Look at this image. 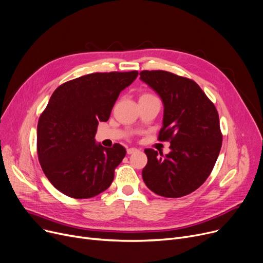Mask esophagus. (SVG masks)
I'll return each mask as SVG.
<instances>
[{"instance_id":"obj_1","label":"esophagus","mask_w":263,"mask_h":263,"mask_svg":"<svg viewBox=\"0 0 263 263\" xmlns=\"http://www.w3.org/2000/svg\"><path fill=\"white\" fill-rule=\"evenodd\" d=\"M137 151H139V149H137V148H128L127 149V154L128 155H133V154L137 153Z\"/></svg>"}]
</instances>
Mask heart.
Segmentation results:
<instances>
[{"label":"heart","instance_id":"heart-1","mask_svg":"<svg viewBox=\"0 0 263 263\" xmlns=\"http://www.w3.org/2000/svg\"><path fill=\"white\" fill-rule=\"evenodd\" d=\"M144 96H151V95H148V93H147V95H143L142 97H144Z\"/></svg>","mask_w":263,"mask_h":263}]
</instances>
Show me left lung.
Masks as SVG:
<instances>
[{
	"label": "left lung",
	"instance_id": "8db88e82",
	"mask_svg": "<svg viewBox=\"0 0 263 263\" xmlns=\"http://www.w3.org/2000/svg\"><path fill=\"white\" fill-rule=\"evenodd\" d=\"M140 76L162 100L159 140L171 143L165 156L145 150L148 162L143 180L160 196H185L206 180L219 155L223 139L217 110L194 81L163 70H145Z\"/></svg>",
	"mask_w": 263,
	"mask_h": 263
}]
</instances>
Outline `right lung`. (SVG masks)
I'll list each match as a JSON object with an SVG mask.
<instances>
[{
    "label": "right lung",
    "instance_id": "obj_1",
    "mask_svg": "<svg viewBox=\"0 0 263 263\" xmlns=\"http://www.w3.org/2000/svg\"><path fill=\"white\" fill-rule=\"evenodd\" d=\"M139 72L90 73L64 83L52 93L37 126V153L55 189L72 198H90L113 182L126 156L115 144L96 143L100 121H107L119 93Z\"/></svg>",
    "mask_w": 263,
    "mask_h": 263
}]
</instances>
